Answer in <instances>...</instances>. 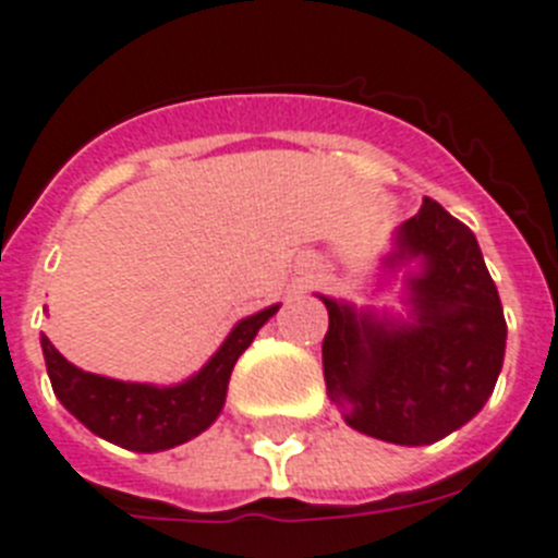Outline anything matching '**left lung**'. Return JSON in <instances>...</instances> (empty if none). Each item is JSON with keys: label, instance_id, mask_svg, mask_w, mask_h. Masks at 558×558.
<instances>
[{"label": "left lung", "instance_id": "8db88e82", "mask_svg": "<svg viewBox=\"0 0 558 558\" xmlns=\"http://www.w3.org/2000/svg\"><path fill=\"white\" fill-rule=\"evenodd\" d=\"M397 257H423V275L409 280L414 323H380L323 298V377L354 430L430 446L488 402L508 326L474 232L437 201L402 223Z\"/></svg>", "mask_w": 558, "mask_h": 558}]
</instances>
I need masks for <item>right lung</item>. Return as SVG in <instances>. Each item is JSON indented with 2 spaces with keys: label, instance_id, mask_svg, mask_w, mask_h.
<instances>
[{
  "label": "right lung",
  "instance_id": "1",
  "mask_svg": "<svg viewBox=\"0 0 558 558\" xmlns=\"http://www.w3.org/2000/svg\"><path fill=\"white\" fill-rule=\"evenodd\" d=\"M275 312L278 306H269L238 323L207 366L192 380L172 388L107 380L98 374H87L68 363L48 337H41L50 386L70 414L112 446L142 453L167 451L198 437L201 430L215 423L227 400L229 374L235 368L238 357L250 349L257 329Z\"/></svg>",
  "mask_w": 558,
  "mask_h": 558
}]
</instances>
